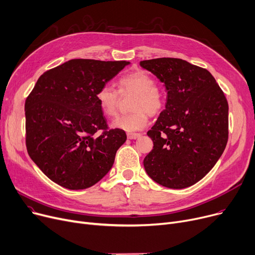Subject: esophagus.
<instances>
[{
  "mask_svg": "<svg viewBox=\"0 0 255 255\" xmlns=\"http://www.w3.org/2000/svg\"><path fill=\"white\" fill-rule=\"evenodd\" d=\"M141 137V133L139 132H128V138L130 140H136Z\"/></svg>",
  "mask_w": 255,
  "mask_h": 255,
  "instance_id": "1",
  "label": "esophagus"
}]
</instances>
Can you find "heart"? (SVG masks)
I'll use <instances>...</instances> for the list:
<instances>
[{"instance_id": "obj_1", "label": "heart", "mask_w": 255, "mask_h": 255, "mask_svg": "<svg viewBox=\"0 0 255 255\" xmlns=\"http://www.w3.org/2000/svg\"><path fill=\"white\" fill-rule=\"evenodd\" d=\"M118 91L122 95L134 94L131 99V112L117 117L113 127L127 131L143 128L148 122V114H159L166 104L163 93L155 86V80L148 73L138 70L125 75L118 80ZM119 93L110 85H104L96 94L97 104L104 115L113 117L117 114Z\"/></svg>"}]
</instances>
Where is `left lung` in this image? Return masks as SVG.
<instances>
[{
	"label": "left lung",
	"mask_w": 255,
	"mask_h": 255,
	"mask_svg": "<svg viewBox=\"0 0 255 255\" xmlns=\"http://www.w3.org/2000/svg\"><path fill=\"white\" fill-rule=\"evenodd\" d=\"M140 66L164 84L166 109L147 134L153 149L144 158L152 180L175 189L200 181L226 149L229 104L208 70L180 58L160 57Z\"/></svg>",
	"instance_id": "8db88e82"
}]
</instances>
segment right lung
<instances>
[{
    "instance_id": "obj_1",
    "label": "right lung",
    "mask_w": 255,
    "mask_h": 255,
    "mask_svg": "<svg viewBox=\"0 0 255 255\" xmlns=\"http://www.w3.org/2000/svg\"><path fill=\"white\" fill-rule=\"evenodd\" d=\"M128 62L76 58L43 73L25 100V145L50 180L69 189L95 185L127 140L109 128L96 94Z\"/></svg>"
}]
</instances>
